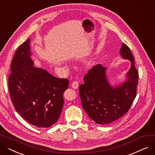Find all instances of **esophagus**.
<instances>
[{
    "instance_id": "1",
    "label": "esophagus",
    "mask_w": 155,
    "mask_h": 155,
    "mask_svg": "<svg viewBox=\"0 0 155 155\" xmlns=\"http://www.w3.org/2000/svg\"><path fill=\"white\" fill-rule=\"evenodd\" d=\"M71 87L73 88V89H77V88H78V82H73L72 84H71Z\"/></svg>"
}]
</instances>
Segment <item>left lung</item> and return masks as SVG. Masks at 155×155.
Wrapping results in <instances>:
<instances>
[{
  "label": "left lung",
  "instance_id": "left-lung-1",
  "mask_svg": "<svg viewBox=\"0 0 155 155\" xmlns=\"http://www.w3.org/2000/svg\"><path fill=\"white\" fill-rule=\"evenodd\" d=\"M123 59L131 66L123 82L112 85L107 75V68L97 64L84 77L79 87L82 107L97 124H107L123 116L131 107L136 95L138 72L131 50L123 43L119 51Z\"/></svg>",
  "mask_w": 155,
  "mask_h": 155
}]
</instances>
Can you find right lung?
Returning a JSON list of instances; mask_svg holds the SVG:
<instances>
[{
    "label": "right lung",
    "mask_w": 155,
    "mask_h": 155,
    "mask_svg": "<svg viewBox=\"0 0 155 155\" xmlns=\"http://www.w3.org/2000/svg\"><path fill=\"white\" fill-rule=\"evenodd\" d=\"M32 55L29 38L18 48L11 63L10 97L15 110L29 123L47 128L60 116L69 81L34 67Z\"/></svg>",
    "instance_id": "obj_1"
}]
</instances>
